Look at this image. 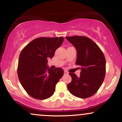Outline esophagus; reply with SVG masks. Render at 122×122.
<instances>
[{
    "label": "esophagus",
    "instance_id": "obj_1",
    "mask_svg": "<svg viewBox=\"0 0 122 122\" xmlns=\"http://www.w3.org/2000/svg\"><path fill=\"white\" fill-rule=\"evenodd\" d=\"M68 73L66 72V71H64V74H65V75H66V74H68Z\"/></svg>",
    "mask_w": 122,
    "mask_h": 122
}]
</instances>
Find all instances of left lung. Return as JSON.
Masks as SVG:
<instances>
[{
	"label": "left lung",
	"mask_w": 122,
	"mask_h": 122,
	"mask_svg": "<svg viewBox=\"0 0 122 122\" xmlns=\"http://www.w3.org/2000/svg\"><path fill=\"white\" fill-rule=\"evenodd\" d=\"M77 50L76 64L80 66V76L69 73L72 81L67 86L71 94L85 99L96 93L106 76V58L96 43L85 36L66 37Z\"/></svg>",
	"instance_id": "left-lung-1"
}]
</instances>
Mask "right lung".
<instances>
[{
  "label": "right lung",
  "instance_id": "add662e5",
  "mask_svg": "<svg viewBox=\"0 0 122 122\" xmlns=\"http://www.w3.org/2000/svg\"><path fill=\"white\" fill-rule=\"evenodd\" d=\"M64 39L63 37L38 38L21 51L17 69L18 78L25 90L32 97L44 100L54 93L64 71L61 68H48L47 58H53Z\"/></svg>",
  "mask_w": 122,
  "mask_h": 122
}]
</instances>
